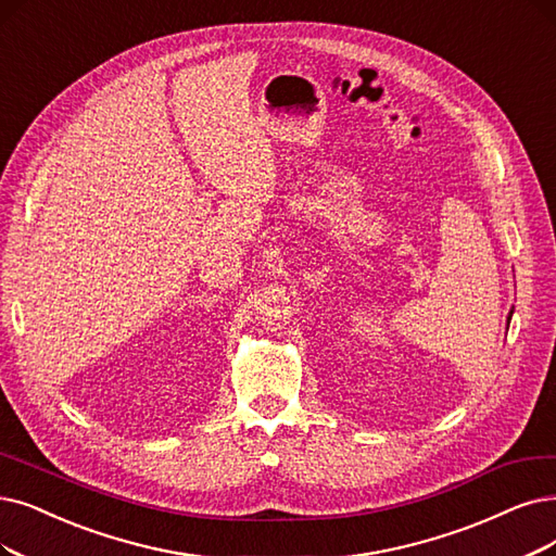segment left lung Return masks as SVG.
<instances>
[{
    "label": "left lung",
    "mask_w": 556,
    "mask_h": 556,
    "mask_svg": "<svg viewBox=\"0 0 556 556\" xmlns=\"http://www.w3.org/2000/svg\"><path fill=\"white\" fill-rule=\"evenodd\" d=\"M510 315H514V309H510V313H508V321H510Z\"/></svg>",
    "instance_id": "8db88e82"
}]
</instances>
